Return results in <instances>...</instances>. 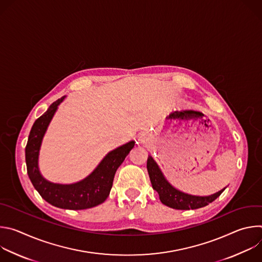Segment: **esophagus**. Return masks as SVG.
I'll return each mask as SVG.
<instances>
[{
    "mask_svg": "<svg viewBox=\"0 0 262 262\" xmlns=\"http://www.w3.org/2000/svg\"><path fill=\"white\" fill-rule=\"evenodd\" d=\"M139 141L141 142V143H143V144H145L146 142H147V138L143 135V136H141L140 138H139Z\"/></svg>",
    "mask_w": 262,
    "mask_h": 262,
    "instance_id": "1",
    "label": "esophagus"
}]
</instances>
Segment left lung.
I'll list each match as a JSON object with an SVG mask.
<instances>
[{
    "label": "left lung",
    "instance_id": "8db88e82",
    "mask_svg": "<svg viewBox=\"0 0 262 262\" xmlns=\"http://www.w3.org/2000/svg\"><path fill=\"white\" fill-rule=\"evenodd\" d=\"M147 170L152 188L158 192L162 203L174 209L189 210L204 207L214 201L226 189H223L210 196H194L180 192L165 178L163 172L151 156H149L147 160Z\"/></svg>",
    "mask_w": 262,
    "mask_h": 262
}]
</instances>
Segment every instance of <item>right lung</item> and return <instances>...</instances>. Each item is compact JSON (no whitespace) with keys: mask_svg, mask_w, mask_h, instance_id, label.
<instances>
[{"mask_svg":"<svg viewBox=\"0 0 262 262\" xmlns=\"http://www.w3.org/2000/svg\"><path fill=\"white\" fill-rule=\"evenodd\" d=\"M64 98L65 96L53 102L46 113L34 122L26 146L27 172L36 191L50 204L64 209H87L101 204L107 198L115 173L134 148L135 142L129 141L110 151L93 172L79 182L60 184L47 180L38 167L39 150L48 126Z\"/></svg>","mask_w":262,"mask_h":262,"instance_id":"obj_1","label":"right lung"}]
</instances>
